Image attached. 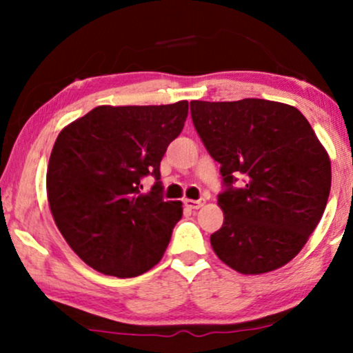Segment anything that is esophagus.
Returning a JSON list of instances; mask_svg holds the SVG:
<instances>
[{"instance_id":"esophagus-1","label":"esophagus","mask_w":353,"mask_h":353,"mask_svg":"<svg viewBox=\"0 0 353 353\" xmlns=\"http://www.w3.org/2000/svg\"><path fill=\"white\" fill-rule=\"evenodd\" d=\"M204 204H205V199H197V201L185 199L184 201V205H185V208H189V209H201Z\"/></svg>"}]
</instances>
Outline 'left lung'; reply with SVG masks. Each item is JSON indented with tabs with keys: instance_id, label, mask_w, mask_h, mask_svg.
<instances>
[{
	"instance_id": "8db88e82",
	"label": "left lung",
	"mask_w": 353,
	"mask_h": 353,
	"mask_svg": "<svg viewBox=\"0 0 353 353\" xmlns=\"http://www.w3.org/2000/svg\"><path fill=\"white\" fill-rule=\"evenodd\" d=\"M194 128L225 189L224 224L210 236L225 265L245 275L285 265L317 228L330 194L325 148L297 108L267 99L190 101ZM244 175L242 188H232Z\"/></svg>"
}]
</instances>
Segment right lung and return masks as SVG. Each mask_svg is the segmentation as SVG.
<instances>
[{
	"mask_svg": "<svg viewBox=\"0 0 353 353\" xmlns=\"http://www.w3.org/2000/svg\"><path fill=\"white\" fill-rule=\"evenodd\" d=\"M188 112V101L98 106L59 132L48 164V202L71 249L98 272L137 277L163 259L182 202L163 199L159 165ZM148 173L157 184L143 193Z\"/></svg>",
	"mask_w": 353,
	"mask_h": 353,
	"instance_id": "1",
	"label": "right lung"
}]
</instances>
